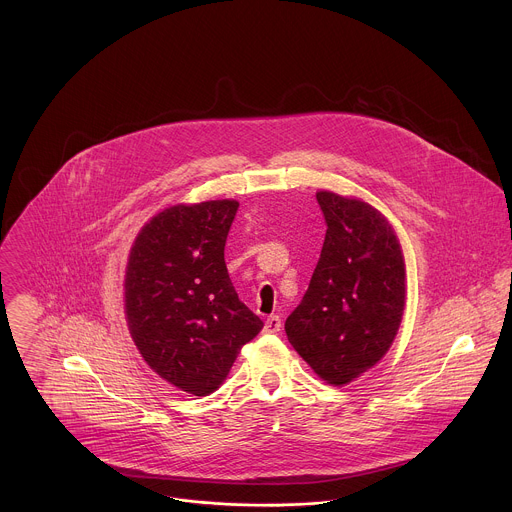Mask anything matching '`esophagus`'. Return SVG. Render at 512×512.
<instances>
[{
    "instance_id": "34e87169",
    "label": "esophagus",
    "mask_w": 512,
    "mask_h": 512,
    "mask_svg": "<svg viewBox=\"0 0 512 512\" xmlns=\"http://www.w3.org/2000/svg\"><path fill=\"white\" fill-rule=\"evenodd\" d=\"M265 334H277L281 332V318L279 316H269L265 320V328H263Z\"/></svg>"
}]
</instances>
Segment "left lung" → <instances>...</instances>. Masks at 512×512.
<instances>
[{"label":"left lung","instance_id":"8db88e82","mask_svg":"<svg viewBox=\"0 0 512 512\" xmlns=\"http://www.w3.org/2000/svg\"><path fill=\"white\" fill-rule=\"evenodd\" d=\"M326 218L320 261L284 332L314 373L343 387L377 365L397 336L406 269L397 233L359 198L316 192Z\"/></svg>","mask_w":512,"mask_h":512}]
</instances>
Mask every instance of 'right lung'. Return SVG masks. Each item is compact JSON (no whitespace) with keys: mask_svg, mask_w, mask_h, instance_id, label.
<instances>
[{"mask_svg":"<svg viewBox=\"0 0 512 512\" xmlns=\"http://www.w3.org/2000/svg\"><path fill=\"white\" fill-rule=\"evenodd\" d=\"M237 200L176 204L137 233L125 269V318L147 365L206 397L263 322L231 284L224 247Z\"/></svg>","mask_w":512,"mask_h":512,"instance_id":"add662e5","label":"right lung"}]
</instances>
